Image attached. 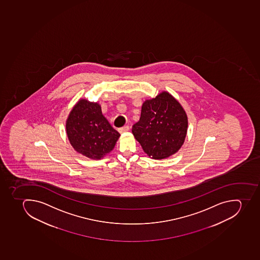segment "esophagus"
Returning <instances> with one entry per match:
<instances>
[{
    "mask_svg": "<svg viewBox=\"0 0 260 260\" xmlns=\"http://www.w3.org/2000/svg\"><path fill=\"white\" fill-rule=\"evenodd\" d=\"M129 127L128 126H125V127H121V128L118 129V132L119 133H126V132L128 131Z\"/></svg>",
    "mask_w": 260,
    "mask_h": 260,
    "instance_id": "1",
    "label": "esophagus"
}]
</instances>
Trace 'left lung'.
<instances>
[{
	"label": "left lung",
	"mask_w": 260,
	"mask_h": 260,
	"mask_svg": "<svg viewBox=\"0 0 260 260\" xmlns=\"http://www.w3.org/2000/svg\"><path fill=\"white\" fill-rule=\"evenodd\" d=\"M188 116L180 103L163 90L146 100L141 118L133 126V136L149 157L166 159L181 148L188 131Z\"/></svg>",
	"instance_id": "1"
}]
</instances>
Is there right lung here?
<instances>
[{"instance_id":"add662e5","label":"right lung","mask_w":260,"mask_h":260,"mask_svg":"<svg viewBox=\"0 0 260 260\" xmlns=\"http://www.w3.org/2000/svg\"><path fill=\"white\" fill-rule=\"evenodd\" d=\"M66 131L75 151L101 159L113 151L120 134L103 115L99 103L80 99L66 121Z\"/></svg>"}]
</instances>
